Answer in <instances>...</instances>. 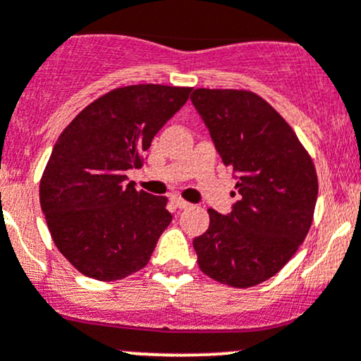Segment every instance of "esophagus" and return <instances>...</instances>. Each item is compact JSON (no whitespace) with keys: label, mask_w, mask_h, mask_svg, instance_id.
Masks as SVG:
<instances>
[{"label":"esophagus","mask_w":361,"mask_h":361,"mask_svg":"<svg viewBox=\"0 0 361 361\" xmlns=\"http://www.w3.org/2000/svg\"><path fill=\"white\" fill-rule=\"evenodd\" d=\"M173 204L178 207V209H187V207H190V202L183 201V199H180V197H174Z\"/></svg>","instance_id":"esophagus-1"}]
</instances>
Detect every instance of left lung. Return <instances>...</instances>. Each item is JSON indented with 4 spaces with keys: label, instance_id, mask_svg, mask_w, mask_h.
<instances>
[{
    "label": "left lung",
    "instance_id": "1",
    "mask_svg": "<svg viewBox=\"0 0 361 361\" xmlns=\"http://www.w3.org/2000/svg\"><path fill=\"white\" fill-rule=\"evenodd\" d=\"M190 99L241 195L228 214L207 209L209 227L194 239L197 264L224 285H260L307 235L318 199L314 164L286 120L257 94L195 89Z\"/></svg>",
    "mask_w": 361,
    "mask_h": 361
}]
</instances>
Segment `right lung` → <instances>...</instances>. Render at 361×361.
<instances>
[{"instance_id":"1","label":"right lung","mask_w":361,"mask_h":361,"mask_svg":"<svg viewBox=\"0 0 361 361\" xmlns=\"http://www.w3.org/2000/svg\"><path fill=\"white\" fill-rule=\"evenodd\" d=\"M188 87H120L90 103L57 140L39 181V204L57 250L82 274L116 281L150 260L173 220L167 199L136 190L155 134L188 99Z\"/></svg>"}]
</instances>
